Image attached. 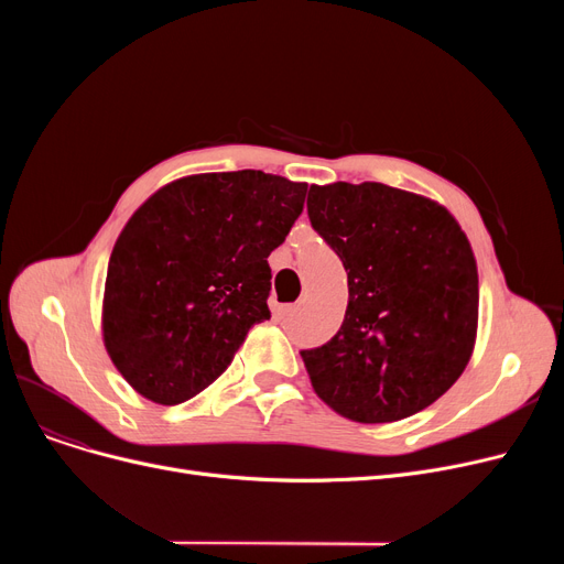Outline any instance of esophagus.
<instances>
[{"label":"esophagus","instance_id":"esophagus-1","mask_svg":"<svg viewBox=\"0 0 564 564\" xmlns=\"http://www.w3.org/2000/svg\"><path fill=\"white\" fill-rule=\"evenodd\" d=\"M297 304H283L281 308H279V313H281V317H292L294 313H297Z\"/></svg>","mask_w":564,"mask_h":564}]
</instances>
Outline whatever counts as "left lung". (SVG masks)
I'll return each instance as SVG.
<instances>
[{"mask_svg": "<svg viewBox=\"0 0 564 564\" xmlns=\"http://www.w3.org/2000/svg\"><path fill=\"white\" fill-rule=\"evenodd\" d=\"M308 219L347 272L338 334L302 349L315 393L354 423L423 411L464 372L478 264L446 207L381 183L311 185Z\"/></svg>", "mask_w": 564, "mask_h": 564, "instance_id": "1", "label": "left lung"}]
</instances>
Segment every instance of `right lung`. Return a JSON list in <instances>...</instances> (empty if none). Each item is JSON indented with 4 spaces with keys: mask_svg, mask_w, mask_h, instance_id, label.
I'll use <instances>...</instances> for the list:
<instances>
[{
    "mask_svg": "<svg viewBox=\"0 0 564 564\" xmlns=\"http://www.w3.org/2000/svg\"><path fill=\"white\" fill-rule=\"evenodd\" d=\"M306 183L262 171L169 183L113 245L102 336L130 387L181 404L230 366L249 329L270 319V253L304 210Z\"/></svg>",
    "mask_w": 564,
    "mask_h": 564,
    "instance_id": "obj_1",
    "label": "right lung"
}]
</instances>
